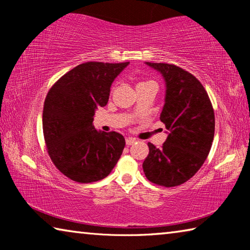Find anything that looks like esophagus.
Returning <instances> with one entry per match:
<instances>
[{
  "mask_svg": "<svg viewBox=\"0 0 250 250\" xmlns=\"http://www.w3.org/2000/svg\"><path fill=\"white\" fill-rule=\"evenodd\" d=\"M134 142H137V140H135L134 138H126V139H125V143H126V146H131V145H133Z\"/></svg>",
  "mask_w": 250,
  "mask_h": 250,
  "instance_id": "esophagus-1",
  "label": "esophagus"
}]
</instances>
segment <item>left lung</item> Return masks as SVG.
<instances>
[{
  "label": "left lung",
  "instance_id": "1",
  "mask_svg": "<svg viewBox=\"0 0 250 250\" xmlns=\"http://www.w3.org/2000/svg\"><path fill=\"white\" fill-rule=\"evenodd\" d=\"M146 64L166 82L160 119L168 134L161 149L147 143L149 154L142 167L152 183L173 188L188 181L205 162L214 139V110L203 84L192 74L175 65Z\"/></svg>",
  "mask_w": 250,
  "mask_h": 250
}]
</instances>
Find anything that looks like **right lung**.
Instances as JSON below:
<instances>
[{
    "label": "right lung",
    "instance_id": "right-lung-1",
    "mask_svg": "<svg viewBox=\"0 0 250 250\" xmlns=\"http://www.w3.org/2000/svg\"><path fill=\"white\" fill-rule=\"evenodd\" d=\"M129 62H88L59 78L46 96L43 132L48 154L59 171L78 183L104 179L125 149L124 135L97 131L98 107L108 104L113 80Z\"/></svg>",
    "mask_w": 250,
    "mask_h": 250
}]
</instances>
